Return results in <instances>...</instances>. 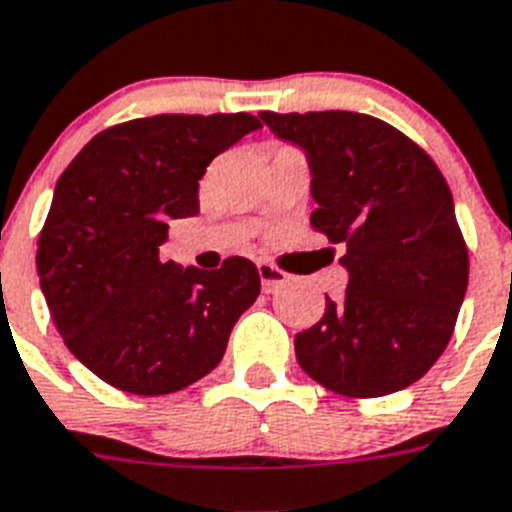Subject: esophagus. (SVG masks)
<instances>
[{
    "label": "esophagus",
    "instance_id": "esophagus-1",
    "mask_svg": "<svg viewBox=\"0 0 512 512\" xmlns=\"http://www.w3.org/2000/svg\"><path fill=\"white\" fill-rule=\"evenodd\" d=\"M257 273H260V281H263V291H276L281 289L283 283L289 281V276L283 273L281 268H276V265L270 263H257Z\"/></svg>",
    "mask_w": 512,
    "mask_h": 512
}]
</instances>
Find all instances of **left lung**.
Listing matches in <instances>:
<instances>
[{
  "label": "left lung",
  "mask_w": 512,
  "mask_h": 512,
  "mask_svg": "<svg viewBox=\"0 0 512 512\" xmlns=\"http://www.w3.org/2000/svg\"><path fill=\"white\" fill-rule=\"evenodd\" d=\"M260 119L304 148L312 229L341 244V302L296 333V362L322 388L380 398L409 388L440 359L468 286V247L453 195L427 150L369 114L307 111Z\"/></svg>",
  "instance_id": "8db88e82"
}]
</instances>
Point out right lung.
<instances>
[{
    "mask_svg": "<svg viewBox=\"0 0 512 512\" xmlns=\"http://www.w3.org/2000/svg\"><path fill=\"white\" fill-rule=\"evenodd\" d=\"M263 127L252 114H158L98 132L59 176L36 268L67 349L124 393L187 388L223 359L260 294L247 257L163 263L169 221L197 216L208 163Z\"/></svg>",
    "mask_w": 512,
    "mask_h": 512,
    "instance_id": "1",
    "label": "right lung"
}]
</instances>
